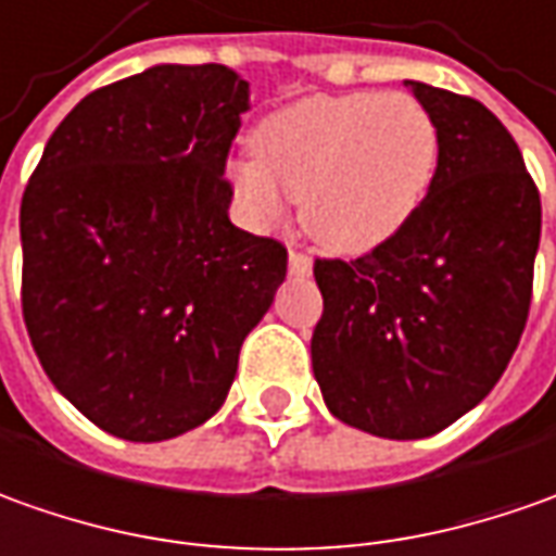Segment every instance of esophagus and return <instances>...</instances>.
I'll return each mask as SVG.
<instances>
[{"label": "esophagus", "instance_id": "34e87169", "mask_svg": "<svg viewBox=\"0 0 556 556\" xmlns=\"http://www.w3.org/2000/svg\"><path fill=\"white\" fill-rule=\"evenodd\" d=\"M309 270H313V258L304 255V252H298V249H292L289 252V274L292 277H309Z\"/></svg>", "mask_w": 556, "mask_h": 556}]
</instances>
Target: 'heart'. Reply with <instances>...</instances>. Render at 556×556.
I'll return each instance as SVG.
<instances>
[{
  "mask_svg": "<svg viewBox=\"0 0 556 556\" xmlns=\"http://www.w3.org/2000/svg\"><path fill=\"white\" fill-rule=\"evenodd\" d=\"M438 146L435 118L414 93H316L270 112L252 134L255 157L230 176L252 222L277 225L294 198L316 243L362 255L420 210Z\"/></svg>",
  "mask_w": 556,
  "mask_h": 556,
  "instance_id": "heart-1",
  "label": "heart"
}]
</instances>
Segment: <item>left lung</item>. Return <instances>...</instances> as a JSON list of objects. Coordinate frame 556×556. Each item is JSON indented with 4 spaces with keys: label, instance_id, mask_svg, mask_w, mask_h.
<instances>
[{
    "label": "left lung",
    "instance_id": "left-lung-1",
    "mask_svg": "<svg viewBox=\"0 0 556 556\" xmlns=\"http://www.w3.org/2000/svg\"><path fill=\"white\" fill-rule=\"evenodd\" d=\"M438 124L420 210L356 262L319 258L313 374L328 410L392 441L468 414L515 356L532 298L542 200L511 134L484 103L405 81Z\"/></svg>",
    "mask_w": 556,
    "mask_h": 556
}]
</instances>
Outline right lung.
Listing matches in <instances>:
<instances>
[{
    "label": "right lung",
    "instance_id": "1",
    "mask_svg": "<svg viewBox=\"0 0 556 556\" xmlns=\"http://www.w3.org/2000/svg\"><path fill=\"white\" fill-rule=\"evenodd\" d=\"M247 109L228 66H151L75 105L26 185V331L109 435L167 441L210 420L286 279V247L228 218Z\"/></svg>",
    "mask_w": 556,
    "mask_h": 556
}]
</instances>
